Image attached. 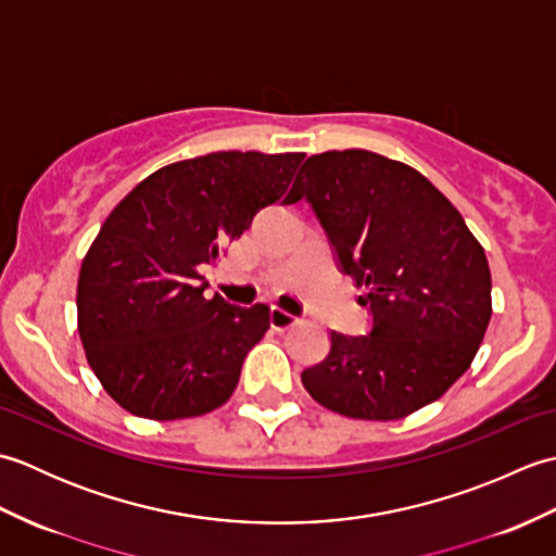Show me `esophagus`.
Listing matches in <instances>:
<instances>
[{"label": "esophagus", "instance_id": "esophagus-1", "mask_svg": "<svg viewBox=\"0 0 556 556\" xmlns=\"http://www.w3.org/2000/svg\"><path fill=\"white\" fill-rule=\"evenodd\" d=\"M296 323H299V317L289 311H281L279 305H271L269 308V325H271V329H277V332H287V329Z\"/></svg>", "mask_w": 556, "mask_h": 556}]
</instances>
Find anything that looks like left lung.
<instances>
[{
  "label": "left lung",
  "mask_w": 556,
  "mask_h": 556,
  "mask_svg": "<svg viewBox=\"0 0 556 556\" xmlns=\"http://www.w3.org/2000/svg\"><path fill=\"white\" fill-rule=\"evenodd\" d=\"M301 198L372 311L368 337L332 332L329 356L303 370V387L358 420H399L432 404L488 332L492 277L480 241L420 172L368 150L305 160L289 203Z\"/></svg>",
  "instance_id": "obj_1"
}]
</instances>
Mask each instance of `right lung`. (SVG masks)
<instances>
[{
	"label": "right lung",
	"mask_w": 556,
	"mask_h": 556,
	"mask_svg": "<svg viewBox=\"0 0 556 556\" xmlns=\"http://www.w3.org/2000/svg\"><path fill=\"white\" fill-rule=\"evenodd\" d=\"M303 157L231 150L174 162L104 219L80 265L78 334L124 410L181 420L227 404L269 329V305L205 299L200 267L217 265L257 212L285 198Z\"/></svg>",
	"instance_id": "obj_1"
}]
</instances>
